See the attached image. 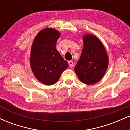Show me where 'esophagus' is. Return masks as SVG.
<instances>
[{
  "label": "esophagus",
  "mask_w": 130,
  "mask_h": 130,
  "mask_svg": "<svg viewBox=\"0 0 130 130\" xmlns=\"http://www.w3.org/2000/svg\"><path fill=\"white\" fill-rule=\"evenodd\" d=\"M68 64H69V66L70 68H73V67L74 63L73 61H69V62H68Z\"/></svg>",
  "instance_id": "esophagus-1"
}]
</instances>
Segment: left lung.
Wrapping results in <instances>:
<instances>
[{"label":"left lung","instance_id":"obj_1","mask_svg":"<svg viewBox=\"0 0 130 130\" xmlns=\"http://www.w3.org/2000/svg\"><path fill=\"white\" fill-rule=\"evenodd\" d=\"M83 40L84 46L74 71L80 82L93 85L105 74L109 64L108 56L102 42L96 36L86 34Z\"/></svg>","mask_w":130,"mask_h":130}]
</instances>
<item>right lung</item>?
I'll return each instance as SVG.
<instances>
[{
    "label": "right lung",
    "mask_w": 130,
    "mask_h": 130,
    "mask_svg": "<svg viewBox=\"0 0 130 130\" xmlns=\"http://www.w3.org/2000/svg\"><path fill=\"white\" fill-rule=\"evenodd\" d=\"M60 33L45 28L37 34L31 47L30 65L37 79L47 86L56 84L68 63L56 49Z\"/></svg>",
    "instance_id": "1"
}]
</instances>
